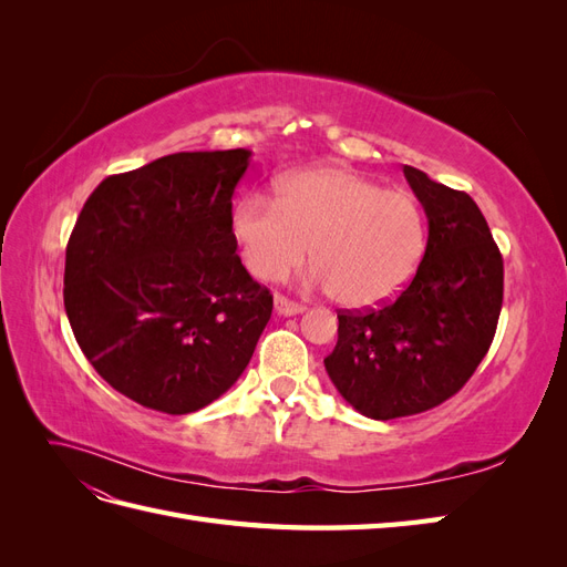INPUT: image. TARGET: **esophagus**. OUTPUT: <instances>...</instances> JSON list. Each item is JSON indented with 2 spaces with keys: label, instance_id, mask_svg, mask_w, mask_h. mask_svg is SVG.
I'll return each mask as SVG.
<instances>
[{
  "label": "esophagus",
  "instance_id": "1",
  "mask_svg": "<svg viewBox=\"0 0 567 567\" xmlns=\"http://www.w3.org/2000/svg\"><path fill=\"white\" fill-rule=\"evenodd\" d=\"M302 310H305L302 305H298V302H293V300H288V298H284V296L274 298V312H277L279 317H293V315H300Z\"/></svg>",
  "mask_w": 567,
  "mask_h": 567
}]
</instances>
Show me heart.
Segmentation results:
<instances>
[{"mask_svg": "<svg viewBox=\"0 0 567 567\" xmlns=\"http://www.w3.org/2000/svg\"><path fill=\"white\" fill-rule=\"evenodd\" d=\"M229 227L255 279L281 281L310 250L312 281L350 310L398 296L425 248L414 198L333 165L284 177L274 198H238Z\"/></svg>", "mask_w": 567, "mask_h": 567, "instance_id": "obj_1", "label": "heart"}]
</instances>
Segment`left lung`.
Returning <instances> with one entry per match:
<instances>
[{
    "label": "left lung",
    "instance_id": "left-lung-1",
    "mask_svg": "<svg viewBox=\"0 0 567 567\" xmlns=\"http://www.w3.org/2000/svg\"><path fill=\"white\" fill-rule=\"evenodd\" d=\"M427 217L416 277L379 310L340 312L323 359L336 390L375 421L421 414L483 362L504 300V260L475 200L404 165Z\"/></svg>",
    "mask_w": 567,
    "mask_h": 567
}]
</instances>
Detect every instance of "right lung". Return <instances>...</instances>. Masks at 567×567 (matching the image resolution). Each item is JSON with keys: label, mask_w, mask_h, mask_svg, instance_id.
Returning <instances> with one entry per match:
<instances>
[{"label": "right lung", "mask_w": 567, "mask_h": 567, "mask_svg": "<svg viewBox=\"0 0 567 567\" xmlns=\"http://www.w3.org/2000/svg\"><path fill=\"white\" fill-rule=\"evenodd\" d=\"M248 148L163 156L101 182L65 248L63 302L84 357L111 388L192 414L241 375L271 317L231 238Z\"/></svg>", "instance_id": "add662e5"}]
</instances>
